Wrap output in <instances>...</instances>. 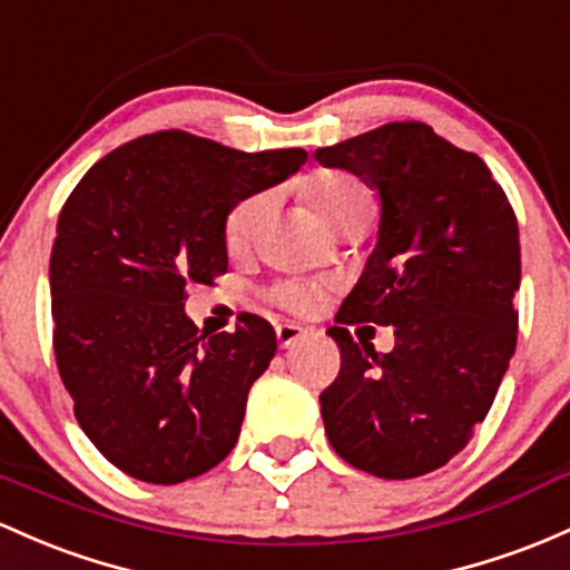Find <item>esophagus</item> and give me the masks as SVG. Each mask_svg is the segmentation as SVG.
Returning <instances> with one entry per match:
<instances>
[{"mask_svg":"<svg viewBox=\"0 0 570 570\" xmlns=\"http://www.w3.org/2000/svg\"><path fill=\"white\" fill-rule=\"evenodd\" d=\"M275 335H278L281 348H292L295 343H299L305 335H308V327H299L295 322H284L275 327Z\"/></svg>","mask_w":570,"mask_h":570,"instance_id":"obj_1","label":"esophagus"}]
</instances>
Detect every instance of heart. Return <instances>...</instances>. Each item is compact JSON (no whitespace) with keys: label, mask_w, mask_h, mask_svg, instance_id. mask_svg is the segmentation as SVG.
Instances as JSON below:
<instances>
[{"label":"heart","mask_w":570,"mask_h":570,"mask_svg":"<svg viewBox=\"0 0 570 570\" xmlns=\"http://www.w3.org/2000/svg\"><path fill=\"white\" fill-rule=\"evenodd\" d=\"M303 191L316 208V214L335 229L352 227L354 222H371L373 210H376L373 186L362 180L360 175L346 170H318L305 180ZM262 208H265L262 194H248L229 208V214L224 216V243H227L229 252H237L252 240ZM271 295L284 308L305 314V311L316 308V303L324 295V286L316 281L286 278L273 286Z\"/></svg>","instance_id":"1"}]
</instances>
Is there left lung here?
<instances>
[{
    "label": "left lung",
    "instance_id": "obj_1",
    "mask_svg": "<svg viewBox=\"0 0 570 570\" xmlns=\"http://www.w3.org/2000/svg\"><path fill=\"white\" fill-rule=\"evenodd\" d=\"M316 159L381 197L376 248L327 330L341 373L318 395L324 430L360 471L424 476L465 449L517 348L514 208L476 154L422 121L384 124ZM360 321L395 326L396 348L360 347L347 333Z\"/></svg>",
    "mask_w": 570,
    "mask_h": 570
}]
</instances>
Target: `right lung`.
<instances>
[{
  "label": "right lung",
  "instance_id": "obj_1",
  "mask_svg": "<svg viewBox=\"0 0 570 570\" xmlns=\"http://www.w3.org/2000/svg\"><path fill=\"white\" fill-rule=\"evenodd\" d=\"M305 159L170 129L102 156L67 197L51 252L56 365L80 430L127 476L178 484L233 452L275 330L240 314L235 333L208 337L186 316V286L227 273L229 208Z\"/></svg>",
  "mask_w": 570,
  "mask_h": 570
}]
</instances>
